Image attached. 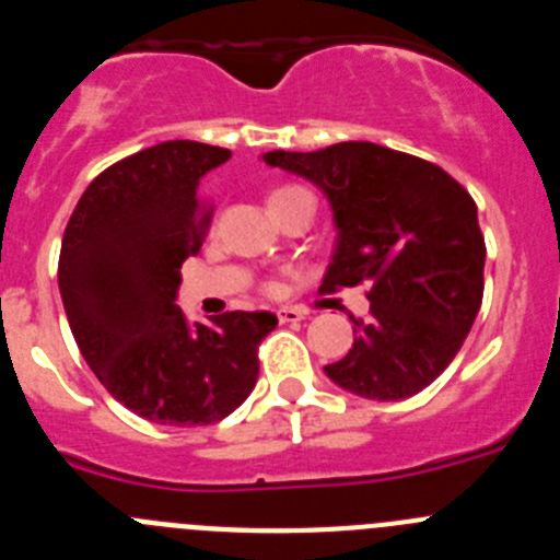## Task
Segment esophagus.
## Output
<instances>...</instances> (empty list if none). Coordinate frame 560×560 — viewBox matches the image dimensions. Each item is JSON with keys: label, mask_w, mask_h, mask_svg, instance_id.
<instances>
[{"label": "esophagus", "mask_w": 560, "mask_h": 560, "mask_svg": "<svg viewBox=\"0 0 560 560\" xmlns=\"http://www.w3.org/2000/svg\"><path fill=\"white\" fill-rule=\"evenodd\" d=\"M277 319H280V323H283V325L303 323L305 311L303 308H280V311H277Z\"/></svg>", "instance_id": "esophagus-1"}]
</instances>
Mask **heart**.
<instances>
[{
  "instance_id": "obj_1",
  "label": "heart",
  "mask_w": 560,
  "mask_h": 560,
  "mask_svg": "<svg viewBox=\"0 0 560 560\" xmlns=\"http://www.w3.org/2000/svg\"><path fill=\"white\" fill-rule=\"evenodd\" d=\"M300 192H308V190H303V187H277V190L269 196V207H277L280 201L291 199V196H300Z\"/></svg>"
}]
</instances>
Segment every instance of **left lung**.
Masks as SVG:
<instances>
[{"label": "left lung", "mask_w": 560, "mask_h": 560, "mask_svg": "<svg viewBox=\"0 0 560 560\" xmlns=\"http://www.w3.org/2000/svg\"><path fill=\"white\" fill-rule=\"evenodd\" d=\"M266 165L328 196L336 249L319 291L368 283L353 348L325 368L348 393L400 400L452 364L482 305L485 237L477 205L443 167L375 142L269 151Z\"/></svg>", "instance_id": "1"}]
</instances>
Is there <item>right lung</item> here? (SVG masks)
I'll return each mask as SVG.
<instances>
[{"instance_id": "1", "label": "right lung", "mask_w": 560, "mask_h": 560, "mask_svg": "<svg viewBox=\"0 0 560 560\" xmlns=\"http://www.w3.org/2000/svg\"><path fill=\"white\" fill-rule=\"evenodd\" d=\"M226 148L171 140L114 162L83 190L61 241L58 289L81 355L112 398L162 427H207L235 412L257 381L269 311L187 323L182 264L210 226L205 173Z\"/></svg>"}]
</instances>
